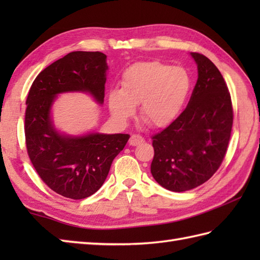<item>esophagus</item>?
<instances>
[{
  "label": "esophagus",
  "instance_id": "1",
  "mask_svg": "<svg viewBox=\"0 0 260 260\" xmlns=\"http://www.w3.org/2000/svg\"><path fill=\"white\" fill-rule=\"evenodd\" d=\"M143 142H144V139H143L141 135H136V134L132 135L129 141H128L129 145H132V146H136V145H139V144H142Z\"/></svg>",
  "mask_w": 260,
  "mask_h": 260
}]
</instances>
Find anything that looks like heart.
Returning a JSON list of instances; mask_svg holds the SVG:
<instances>
[{
    "instance_id": "b5f03b06",
    "label": "heart",
    "mask_w": 260,
    "mask_h": 260,
    "mask_svg": "<svg viewBox=\"0 0 260 260\" xmlns=\"http://www.w3.org/2000/svg\"><path fill=\"white\" fill-rule=\"evenodd\" d=\"M190 90L191 78L185 69L157 60L139 61L123 71L120 88L109 90L108 108L116 120L126 123L140 104L142 117L163 128L179 117Z\"/></svg>"
}]
</instances>
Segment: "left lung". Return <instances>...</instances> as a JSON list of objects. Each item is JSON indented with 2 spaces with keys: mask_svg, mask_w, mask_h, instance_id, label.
Returning <instances> with one entry per match:
<instances>
[{
  "mask_svg": "<svg viewBox=\"0 0 260 260\" xmlns=\"http://www.w3.org/2000/svg\"><path fill=\"white\" fill-rule=\"evenodd\" d=\"M198 80L184 112L153 136L151 173L167 190L183 192L215 173L227 152L233 128L231 98L222 75L211 60L191 52Z\"/></svg>",
  "mask_w": 260,
  "mask_h": 260,
  "instance_id": "obj_1",
  "label": "left lung"
}]
</instances>
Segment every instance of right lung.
<instances>
[{"instance_id":"right-lung-1","label":"right lung","mask_w":260,"mask_h":260,"mask_svg":"<svg viewBox=\"0 0 260 260\" xmlns=\"http://www.w3.org/2000/svg\"><path fill=\"white\" fill-rule=\"evenodd\" d=\"M106 60V54L99 51L70 52L38 75L26 98L24 132L33 167L51 190L74 200L101 189L129 135L95 131L66 134L54 125L52 107L66 92L88 93L103 105Z\"/></svg>"}]
</instances>
